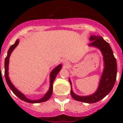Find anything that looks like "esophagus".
Here are the masks:
<instances>
[{
	"mask_svg": "<svg viewBox=\"0 0 123 123\" xmlns=\"http://www.w3.org/2000/svg\"><path fill=\"white\" fill-rule=\"evenodd\" d=\"M66 64H67V63H66ZM67 65H68V64H67Z\"/></svg>",
	"mask_w": 123,
	"mask_h": 123,
	"instance_id": "1",
	"label": "esophagus"
}]
</instances>
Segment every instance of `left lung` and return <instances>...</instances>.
<instances>
[{
    "label": "left lung",
    "instance_id": "1",
    "mask_svg": "<svg viewBox=\"0 0 123 123\" xmlns=\"http://www.w3.org/2000/svg\"><path fill=\"white\" fill-rule=\"evenodd\" d=\"M90 41H92L89 45L99 49L104 56V69L100 81L99 86L94 94L88 96H79L73 92L71 84V95L77 101L93 104L98 102L108 95L115 85L117 74V63L116 58L110 45L101 36H91Z\"/></svg>",
    "mask_w": 123,
    "mask_h": 123
}]
</instances>
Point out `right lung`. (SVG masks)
I'll return each instance as SVG.
<instances>
[{
  "label": "right lung",
  "instance_id": "add662e5",
  "mask_svg": "<svg viewBox=\"0 0 123 123\" xmlns=\"http://www.w3.org/2000/svg\"><path fill=\"white\" fill-rule=\"evenodd\" d=\"M18 43H19V40H17L16 42H15V44L13 45H12L10 47L9 50L8 51V53H7V56H6V58L5 59V79H6V83L8 84V86H9V87L10 88V89L12 91V92H13V94L15 95H17L18 98H19L22 100L25 101L26 102H28V103H31V104H36V103H41V102H44L45 101L48 100L50 98L51 95H52V92H53V82L55 80V78H56V74L59 73V71H60L62 65H59L58 66L56 67V68H54L52 71L50 73V87L49 91L46 93L45 95H44L42 98L39 100H29V98H28L27 97H26L25 95L21 93L19 91L16 89V88L14 87V86L13 85V84L11 82L10 80L9 79V77H8V63H9V58L11 54L12 51L15 49V48L18 45Z\"/></svg>",
  "mask_w": 123,
  "mask_h": 123
}]
</instances>
